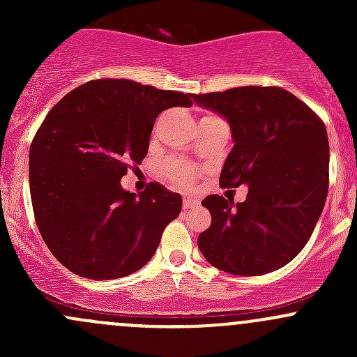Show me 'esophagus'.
Instances as JSON below:
<instances>
[{
  "instance_id": "34e87169",
  "label": "esophagus",
  "mask_w": 357,
  "mask_h": 357,
  "mask_svg": "<svg viewBox=\"0 0 357 357\" xmlns=\"http://www.w3.org/2000/svg\"><path fill=\"white\" fill-rule=\"evenodd\" d=\"M195 205H197V200L188 199V197H185V199H183V208H186V211L192 207H195Z\"/></svg>"
}]
</instances>
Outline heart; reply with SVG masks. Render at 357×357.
Segmentation results:
<instances>
[{
	"label": "heart",
	"mask_w": 357,
	"mask_h": 357,
	"mask_svg": "<svg viewBox=\"0 0 357 357\" xmlns=\"http://www.w3.org/2000/svg\"><path fill=\"white\" fill-rule=\"evenodd\" d=\"M164 176L181 188H190L195 178V169L181 160H169L164 165Z\"/></svg>",
	"instance_id": "obj_1"
}]
</instances>
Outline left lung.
I'll return each instance as SVG.
<instances>
[{
    "instance_id": "left-lung-1",
    "label": "left lung",
    "mask_w": 357,
    "mask_h": 357,
    "mask_svg": "<svg viewBox=\"0 0 357 357\" xmlns=\"http://www.w3.org/2000/svg\"><path fill=\"white\" fill-rule=\"evenodd\" d=\"M231 128L222 188L248 186L242 204L208 195L212 222L199 248L214 268L257 276L289 264L311 238L328 193L330 145L321 119L282 88L242 86L192 95Z\"/></svg>"
}]
</instances>
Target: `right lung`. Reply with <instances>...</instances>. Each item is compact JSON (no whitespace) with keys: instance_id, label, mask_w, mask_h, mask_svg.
<instances>
[{"instance_id":"right-lung-1","label":"right lung","mask_w":357,"mask_h":357,"mask_svg":"<svg viewBox=\"0 0 357 357\" xmlns=\"http://www.w3.org/2000/svg\"><path fill=\"white\" fill-rule=\"evenodd\" d=\"M190 96L100 79L67 93L46 115L29 152L32 208L45 243L72 273L122 278L155 254L181 197L158 183L136 195L121 178L149 153L158 114L192 107Z\"/></svg>"}]
</instances>
